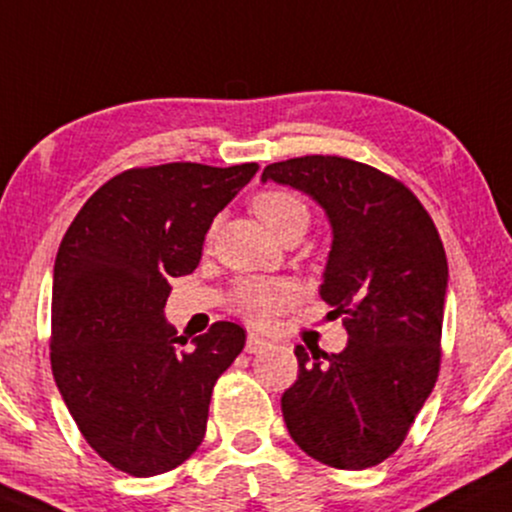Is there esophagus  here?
<instances>
[{
  "mask_svg": "<svg viewBox=\"0 0 512 512\" xmlns=\"http://www.w3.org/2000/svg\"><path fill=\"white\" fill-rule=\"evenodd\" d=\"M266 349H270V342H266L263 337H258V334H249V337H246V351L249 353H261Z\"/></svg>",
  "mask_w": 512,
  "mask_h": 512,
  "instance_id": "1",
  "label": "esophagus"
}]
</instances>
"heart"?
<instances>
[{"instance_id": "1", "label": "heart", "mask_w": 512, "mask_h": 512, "mask_svg": "<svg viewBox=\"0 0 512 512\" xmlns=\"http://www.w3.org/2000/svg\"><path fill=\"white\" fill-rule=\"evenodd\" d=\"M251 208L275 237L292 227L308 225V206L287 189H263L251 199ZM299 299V287L289 280H244L232 296V308L251 325L266 327Z\"/></svg>"}]
</instances>
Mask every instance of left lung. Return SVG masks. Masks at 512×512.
Here are the masks:
<instances>
[{
  "instance_id": "left-lung-1",
  "label": "left lung",
  "mask_w": 512,
  "mask_h": 512,
  "mask_svg": "<svg viewBox=\"0 0 512 512\" xmlns=\"http://www.w3.org/2000/svg\"><path fill=\"white\" fill-rule=\"evenodd\" d=\"M261 180L301 189L325 208L332 251L320 296L342 315V353L296 346L299 377L282 394L301 451L365 470L406 439L441 365L449 263L430 213L401 180L342 156H299Z\"/></svg>"
}]
</instances>
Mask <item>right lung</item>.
Listing matches in <instances>:
<instances>
[{"mask_svg":"<svg viewBox=\"0 0 512 512\" xmlns=\"http://www.w3.org/2000/svg\"><path fill=\"white\" fill-rule=\"evenodd\" d=\"M256 163H163L104 182L61 239L52 285V372L87 444L116 470L154 477L204 441L208 403L244 349L213 323L182 349L163 318L170 277L189 275L213 218Z\"/></svg>","mask_w":512,"mask_h":512,"instance_id":"obj_1","label":"right lung"}]
</instances>
